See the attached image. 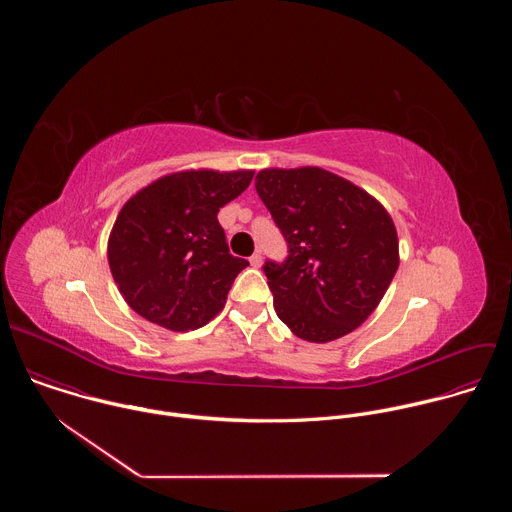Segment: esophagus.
Masks as SVG:
<instances>
[{
	"instance_id": "34e87169",
	"label": "esophagus",
	"mask_w": 512,
	"mask_h": 512,
	"mask_svg": "<svg viewBox=\"0 0 512 512\" xmlns=\"http://www.w3.org/2000/svg\"><path fill=\"white\" fill-rule=\"evenodd\" d=\"M249 263H251V267H261V263H263L261 251H255V253L249 257Z\"/></svg>"
}]
</instances>
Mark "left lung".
Returning <instances> with one entry per match:
<instances>
[{"label": "left lung", "instance_id": "obj_1", "mask_svg": "<svg viewBox=\"0 0 512 512\" xmlns=\"http://www.w3.org/2000/svg\"><path fill=\"white\" fill-rule=\"evenodd\" d=\"M255 188L289 249L283 263L263 267L279 320L310 342L358 328L399 267L397 231L385 206L314 166L261 170Z\"/></svg>", "mask_w": 512, "mask_h": 512}]
</instances>
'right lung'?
Masks as SVG:
<instances>
[{
    "mask_svg": "<svg viewBox=\"0 0 512 512\" xmlns=\"http://www.w3.org/2000/svg\"><path fill=\"white\" fill-rule=\"evenodd\" d=\"M253 170H184L133 194L117 214L107 257L123 300L174 332L204 326L225 308L249 265L229 253L218 210L247 190Z\"/></svg>",
    "mask_w": 512,
    "mask_h": 512,
    "instance_id": "add662e5",
    "label": "right lung"
}]
</instances>
